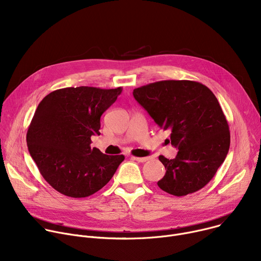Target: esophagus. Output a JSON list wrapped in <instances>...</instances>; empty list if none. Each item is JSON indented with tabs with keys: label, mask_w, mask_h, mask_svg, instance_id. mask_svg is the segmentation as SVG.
<instances>
[{
	"label": "esophagus",
	"mask_w": 261,
	"mask_h": 261,
	"mask_svg": "<svg viewBox=\"0 0 261 261\" xmlns=\"http://www.w3.org/2000/svg\"><path fill=\"white\" fill-rule=\"evenodd\" d=\"M131 159L133 160H136L137 162H145L147 160V158H141V157H134V156H131Z\"/></svg>",
	"instance_id": "obj_1"
}]
</instances>
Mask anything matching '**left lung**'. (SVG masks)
<instances>
[{
  "label": "left lung",
  "mask_w": 261,
  "mask_h": 261,
  "mask_svg": "<svg viewBox=\"0 0 261 261\" xmlns=\"http://www.w3.org/2000/svg\"><path fill=\"white\" fill-rule=\"evenodd\" d=\"M133 96L161 129L170 130L178 150L174 159L159 156L166 169L160 189L185 196L203 188L230 145L228 123L213 92L197 82L162 81L135 89Z\"/></svg>",
  "instance_id": "left-lung-1"
}]
</instances>
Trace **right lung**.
Wrapping results in <instances>:
<instances>
[{"instance_id":"1","label":"right lung","mask_w":261,"mask_h":261,"mask_svg":"<svg viewBox=\"0 0 261 261\" xmlns=\"http://www.w3.org/2000/svg\"><path fill=\"white\" fill-rule=\"evenodd\" d=\"M122 88H65L45 96L37 107L27 133V144L44 179L58 192L88 197L110 180L123 155L108 156L91 147L100 135V118Z\"/></svg>"}]
</instances>
